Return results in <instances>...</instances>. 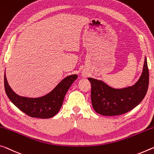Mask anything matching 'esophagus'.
Listing matches in <instances>:
<instances>
[{"instance_id":"obj_1","label":"esophagus","mask_w":154,"mask_h":154,"mask_svg":"<svg viewBox=\"0 0 154 154\" xmlns=\"http://www.w3.org/2000/svg\"><path fill=\"white\" fill-rule=\"evenodd\" d=\"M83 75H85V74H84H84H83Z\"/></svg>"}]
</instances>
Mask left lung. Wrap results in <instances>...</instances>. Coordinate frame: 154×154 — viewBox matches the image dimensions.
Returning a JSON list of instances; mask_svg holds the SVG:
<instances>
[{"mask_svg": "<svg viewBox=\"0 0 154 154\" xmlns=\"http://www.w3.org/2000/svg\"><path fill=\"white\" fill-rule=\"evenodd\" d=\"M91 84V101L97 113L116 116L130 112L143 101L149 86V69L145 59L142 75L135 85L123 89H114L103 82L88 78Z\"/></svg>", "mask_w": 154, "mask_h": 154, "instance_id": "8db88e82", "label": "left lung"}]
</instances>
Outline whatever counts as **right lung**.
I'll return each instance as SVG.
<instances>
[{
  "label": "right lung",
  "instance_id": "right-lung-1",
  "mask_svg": "<svg viewBox=\"0 0 154 154\" xmlns=\"http://www.w3.org/2000/svg\"><path fill=\"white\" fill-rule=\"evenodd\" d=\"M77 78V75L66 77L50 93L40 98L31 99L16 94L9 87L5 73V90L12 103L26 115L34 118L48 119L54 116L59 112L66 93Z\"/></svg>",
  "mask_w": 154,
  "mask_h": 154
}]
</instances>
